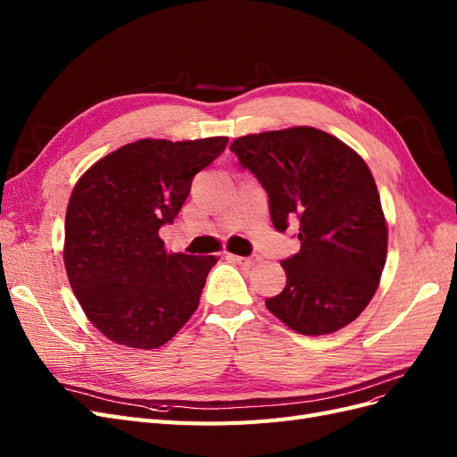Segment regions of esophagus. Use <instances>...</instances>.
<instances>
[{"label": "esophagus", "instance_id": "34e87169", "mask_svg": "<svg viewBox=\"0 0 457 457\" xmlns=\"http://www.w3.org/2000/svg\"><path fill=\"white\" fill-rule=\"evenodd\" d=\"M230 261H234V262H238V265H242V267H253L255 262L259 261V257L257 255H250V257H240V255H227Z\"/></svg>", "mask_w": 457, "mask_h": 457}]
</instances>
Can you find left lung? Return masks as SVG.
<instances>
[{
  "instance_id": "8db88e82",
  "label": "left lung",
  "mask_w": 457,
  "mask_h": 457,
  "mask_svg": "<svg viewBox=\"0 0 457 457\" xmlns=\"http://www.w3.org/2000/svg\"><path fill=\"white\" fill-rule=\"evenodd\" d=\"M269 196L274 228L297 227L299 252L282 261L286 287L267 309L303 336L351 324L373 297L386 257V225L364 160L334 135L292 128L232 143Z\"/></svg>"
}]
</instances>
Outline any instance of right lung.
Here are the masks:
<instances>
[{"mask_svg":"<svg viewBox=\"0 0 457 457\" xmlns=\"http://www.w3.org/2000/svg\"><path fill=\"white\" fill-rule=\"evenodd\" d=\"M227 143L137 141L96 162L72 190L64 267L81 309L110 341L156 349L198 309L217 259L168 253L160 228L173 223L192 179Z\"/></svg>","mask_w":457,"mask_h":457,"instance_id":"add662e5","label":"right lung"}]
</instances>
